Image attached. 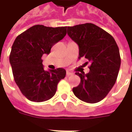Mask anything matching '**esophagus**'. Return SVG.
<instances>
[{
    "label": "esophagus",
    "mask_w": 132,
    "mask_h": 132,
    "mask_svg": "<svg viewBox=\"0 0 132 132\" xmlns=\"http://www.w3.org/2000/svg\"><path fill=\"white\" fill-rule=\"evenodd\" d=\"M73 73H71L70 71H69V70H67L66 71V75H67V76L68 77V76H72L73 75Z\"/></svg>",
    "instance_id": "obj_1"
}]
</instances>
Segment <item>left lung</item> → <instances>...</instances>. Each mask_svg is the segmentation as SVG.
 <instances>
[{"mask_svg": "<svg viewBox=\"0 0 132 132\" xmlns=\"http://www.w3.org/2000/svg\"><path fill=\"white\" fill-rule=\"evenodd\" d=\"M68 34L79 45V59L85 57L90 63L88 73H76L81 82L73 92L84 102L98 103L107 95L117 80L120 67L118 45L112 36L93 23L69 26Z\"/></svg>", "mask_w": 132, "mask_h": 132, "instance_id": "left-lung-1", "label": "left lung"}]
</instances>
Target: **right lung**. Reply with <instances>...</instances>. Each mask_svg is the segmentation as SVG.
I'll use <instances>...</instances> for the list:
<instances>
[{
	"instance_id": "1",
	"label": "right lung",
	"mask_w": 132,
	"mask_h": 132,
	"mask_svg": "<svg viewBox=\"0 0 132 132\" xmlns=\"http://www.w3.org/2000/svg\"><path fill=\"white\" fill-rule=\"evenodd\" d=\"M67 27L36 25L18 35L12 47L9 62L14 79L23 95L34 102H43L55 95L57 84L66 75L63 68H43L42 56L49 54L64 37Z\"/></svg>"
}]
</instances>
